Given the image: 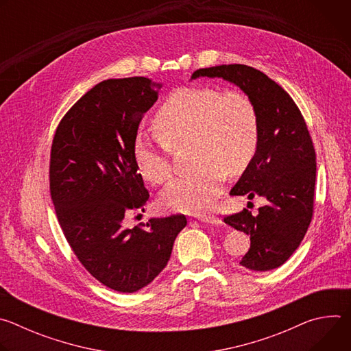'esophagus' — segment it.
<instances>
[{"instance_id": "34e87169", "label": "esophagus", "mask_w": 351, "mask_h": 351, "mask_svg": "<svg viewBox=\"0 0 351 351\" xmlns=\"http://www.w3.org/2000/svg\"><path fill=\"white\" fill-rule=\"evenodd\" d=\"M198 221H202V222H204V223H211V225H219L221 223V221L217 218V217H214V215H202V217H198Z\"/></svg>"}]
</instances>
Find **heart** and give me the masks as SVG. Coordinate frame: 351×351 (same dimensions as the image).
I'll return each mask as SVG.
<instances>
[{
  "label": "heart",
  "mask_w": 351,
  "mask_h": 351,
  "mask_svg": "<svg viewBox=\"0 0 351 351\" xmlns=\"http://www.w3.org/2000/svg\"><path fill=\"white\" fill-rule=\"evenodd\" d=\"M154 126L169 147L191 143L195 171L173 179L161 195V206L173 213L203 214L218 199L226 173H241L253 160L260 122L253 99L245 93H222L207 86L173 90L158 108ZM133 158L141 178L165 183L172 173L165 147L138 137Z\"/></svg>",
  "instance_id": "obj_1"
}]
</instances>
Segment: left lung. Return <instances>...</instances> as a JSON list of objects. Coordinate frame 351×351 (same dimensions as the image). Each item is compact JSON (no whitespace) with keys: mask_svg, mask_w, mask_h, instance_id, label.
<instances>
[{"mask_svg":"<svg viewBox=\"0 0 351 351\" xmlns=\"http://www.w3.org/2000/svg\"><path fill=\"white\" fill-rule=\"evenodd\" d=\"M199 76L222 77L237 84L253 99L260 134L256 154L230 190L267 198L258 214L243 208L223 222L250 236L252 244L240 265L271 271L283 265L304 239L314 215L317 161L314 144L293 98L265 73L241 64L197 69Z\"/></svg>","mask_w":351,"mask_h":351,"instance_id":"8db88e82","label":"left lung"}]
</instances>
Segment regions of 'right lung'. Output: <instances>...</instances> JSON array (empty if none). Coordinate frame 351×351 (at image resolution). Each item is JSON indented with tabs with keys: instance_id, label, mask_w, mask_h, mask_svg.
Masks as SVG:
<instances>
[{
	"instance_id": "right-lung-1",
	"label": "right lung",
	"mask_w": 351,
	"mask_h": 351,
	"mask_svg": "<svg viewBox=\"0 0 351 351\" xmlns=\"http://www.w3.org/2000/svg\"><path fill=\"white\" fill-rule=\"evenodd\" d=\"M160 88L143 76L95 84L58 123L49 154V194L66 241L91 276L122 293L154 280L187 225L180 214L123 225L149 197L133 147Z\"/></svg>"
}]
</instances>
